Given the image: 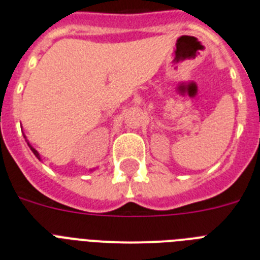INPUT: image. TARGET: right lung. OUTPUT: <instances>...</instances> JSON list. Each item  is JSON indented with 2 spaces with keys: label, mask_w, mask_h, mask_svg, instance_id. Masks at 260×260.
Wrapping results in <instances>:
<instances>
[{
  "label": "right lung",
  "mask_w": 260,
  "mask_h": 260,
  "mask_svg": "<svg viewBox=\"0 0 260 260\" xmlns=\"http://www.w3.org/2000/svg\"><path fill=\"white\" fill-rule=\"evenodd\" d=\"M28 146L31 147V150H32V151H34V154H35V155H36V156H37V158H39V159H40V155H39V153H37V150H35L34 147H32V146H31V145H29V144H28Z\"/></svg>",
  "instance_id": "1"
}]
</instances>
